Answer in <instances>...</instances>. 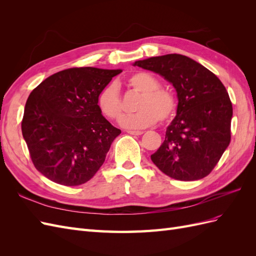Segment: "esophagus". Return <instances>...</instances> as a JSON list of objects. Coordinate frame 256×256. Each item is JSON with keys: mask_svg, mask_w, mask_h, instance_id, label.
Returning <instances> with one entry per match:
<instances>
[{"mask_svg": "<svg viewBox=\"0 0 256 256\" xmlns=\"http://www.w3.org/2000/svg\"><path fill=\"white\" fill-rule=\"evenodd\" d=\"M127 132L129 134H134V136H141L144 134V131H140V130H128Z\"/></svg>", "mask_w": 256, "mask_h": 256, "instance_id": "esophagus-1", "label": "esophagus"}]
</instances>
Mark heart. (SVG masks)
I'll return each mask as SVG.
<instances>
[{"instance_id":"heart-1","label":"heart","mask_w":256,"mask_h":256,"mask_svg":"<svg viewBox=\"0 0 256 256\" xmlns=\"http://www.w3.org/2000/svg\"><path fill=\"white\" fill-rule=\"evenodd\" d=\"M127 85L134 90L141 92L136 113L122 118L120 125L130 129H142L154 125L158 120L164 122L173 118L176 112V97L168 88H160V82L147 72H134L129 76ZM100 112L111 120H118L122 114V104L118 86L110 83L100 90L97 97Z\"/></svg>"}]
</instances>
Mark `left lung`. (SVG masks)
<instances>
[{"label": "left lung", "instance_id": "left-lung-1", "mask_svg": "<svg viewBox=\"0 0 256 256\" xmlns=\"http://www.w3.org/2000/svg\"><path fill=\"white\" fill-rule=\"evenodd\" d=\"M134 65L159 74L177 92L176 118L152 161L177 180L206 177L230 142L233 106L226 86L210 70L182 54L150 58Z\"/></svg>", "mask_w": 256, "mask_h": 256}]
</instances>
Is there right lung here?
<instances>
[{
  "label": "right lung",
  "instance_id": "obj_1",
  "mask_svg": "<svg viewBox=\"0 0 256 256\" xmlns=\"http://www.w3.org/2000/svg\"><path fill=\"white\" fill-rule=\"evenodd\" d=\"M120 69L74 67L50 76L30 92L21 122L36 170L64 186L88 182L122 131L100 112L97 97Z\"/></svg>",
  "mask_w": 256,
  "mask_h": 256
}]
</instances>
